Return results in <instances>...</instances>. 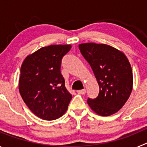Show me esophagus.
<instances>
[{
	"instance_id": "1",
	"label": "esophagus",
	"mask_w": 147,
	"mask_h": 147,
	"mask_svg": "<svg viewBox=\"0 0 147 147\" xmlns=\"http://www.w3.org/2000/svg\"><path fill=\"white\" fill-rule=\"evenodd\" d=\"M77 93L79 94H82V95H84L86 93V90L85 89H83V90H77Z\"/></svg>"
}]
</instances>
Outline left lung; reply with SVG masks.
I'll use <instances>...</instances> for the list:
<instances>
[{
  "mask_svg": "<svg viewBox=\"0 0 147 147\" xmlns=\"http://www.w3.org/2000/svg\"><path fill=\"white\" fill-rule=\"evenodd\" d=\"M79 49L91 67L99 86L98 96L88 98V105L100 115L115 113L126 103L132 89V71L127 57L105 44L82 43Z\"/></svg>",
  "mask_w": 147,
  "mask_h": 147,
  "instance_id": "left-lung-1",
  "label": "left lung"
}]
</instances>
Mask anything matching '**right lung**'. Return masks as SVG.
<instances>
[{"label": "right lung", "mask_w": 147, "mask_h": 147, "mask_svg": "<svg viewBox=\"0 0 147 147\" xmlns=\"http://www.w3.org/2000/svg\"><path fill=\"white\" fill-rule=\"evenodd\" d=\"M71 49V45L42 47L22 64L19 91L30 110L43 120L61 117L72 98L60 71L62 57Z\"/></svg>", "instance_id": "obj_1"}]
</instances>
